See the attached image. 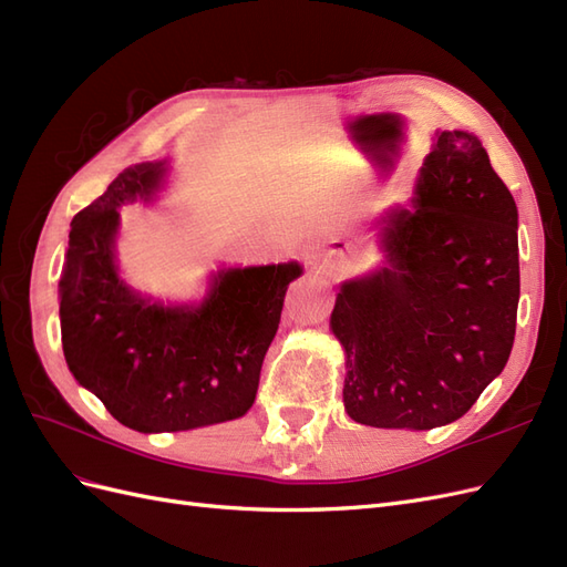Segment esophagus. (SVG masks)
I'll list each match as a JSON object with an SVG mask.
<instances>
[{
  "label": "esophagus",
  "instance_id": "obj_1",
  "mask_svg": "<svg viewBox=\"0 0 567 567\" xmlns=\"http://www.w3.org/2000/svg\"><path fill=\"white\" fill-rule=\"evenodd\" d=\"M336 274H338V267H333V265H323V267L317 271L315 288L319 290V293H326V290H329V284L336 279Z\"/></svg>",
  "mask_w": 567,
  "mask_h": 567
}]
</instances>
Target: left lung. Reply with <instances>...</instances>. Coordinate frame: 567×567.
<instances>
[{
  "label": "left lung",
  "instance_id": "1",
  "mask_svg": "<svg viewBox=\"0 0 567 567\" xmlns=\"http://www.w3.org/2000/svg\"><path fill=\"white\" fill-rule=\"evenodd\" d=\"M381 260L338 286L342 404L371 427L461 419L508 362L520 300L518 208L468 130H435L409 203L375 217Z\"/></svg>",
  "mask_w": 567,
  "mask_h": 567
}]
</instances>
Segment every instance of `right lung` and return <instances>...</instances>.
<instances>
[{
	"instance_id": "obj_1",
	"label": "right lung",
	"mask_w": 567,
	"mask_h": 567,
	"mask_svg": "<svg viewBox=\"0 0 567 567\" xmlns=\"http://www.w3.org/2000/svg\"><path fill=\"white\" fill-rule=\"evenodd\" d=\"M173 161L136 163L71 221L59 279L65 364L136 433H179L241 419L255 402L298 260L217 267L198 300L144 296L117 265L120 208L153 205Z\"/></svg>"
}]
</instances>
